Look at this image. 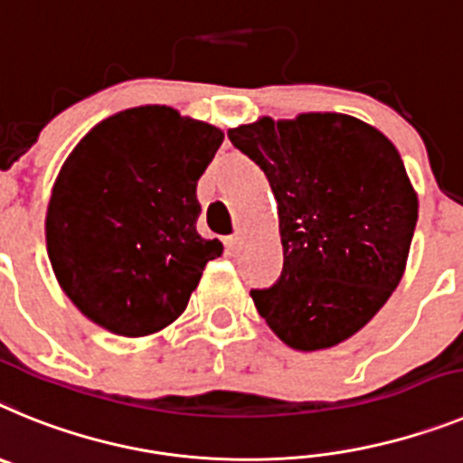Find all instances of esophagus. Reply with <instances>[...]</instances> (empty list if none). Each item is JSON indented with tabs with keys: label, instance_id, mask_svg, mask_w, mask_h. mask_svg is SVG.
Wrapping results in <instances>:
<instances>
[{
	"label": "esophagus",
	"instance_id": "obj_1",
	"mask_svg": "<svg viewBox=\"0 0 463 463\" xmlns=\"http://www.w3.org/2000/svg\"><path fill=\"white\" fill-rule=\"evenodd\" d=\"M240 244H242V237L240 235H232L226 240V249L231 251V254H235L237 249H240Z\"/></svg>",
	"mask_w": 463,
	"mask_h": 463
}]
</instances>
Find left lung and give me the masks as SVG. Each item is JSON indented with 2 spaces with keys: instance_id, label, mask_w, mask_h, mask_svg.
Returning <instances> with one entry per match:
<instances>
[{
  "instance_id": "8db88e82",
  "label": "left lung",
  "mask_w": 463,
  "mask_h": 463,
  "mask_svg": "<svg viewBox=\"0 0 463 463\" xmlns=\"http://www.w3.org/2000/svg\"><path fill=\"white\" fill-rule=\"evenodd\" d=\"M270 182L284 268L254 288L281 343L315 352L368 324L399 287L417 226V193L380 130L345 114L260 118L228 130Z\"/></svg>"
}]
</instances>
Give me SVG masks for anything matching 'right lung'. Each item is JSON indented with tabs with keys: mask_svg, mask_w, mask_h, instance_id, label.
Here are the masks:
<instances>
[{
	"mask_svg": "<svg viewBox=\"0 0 463 463\" xmlns=\"http://www.w3.org/2000/svg\"><path fill=\"white\" fill-rule=\"evenodd\" d=\"M221 142L219 128L156 104L109 116L76 144L51 193L46 247L88 319L142 337L186 309L223 251L195 231V188Z\"/></svg>",
	"mask_w": 463,
	"mask_h": 463,
	"instance_id": "add662e5",
	"label": "right lung"
}]
</instances>
